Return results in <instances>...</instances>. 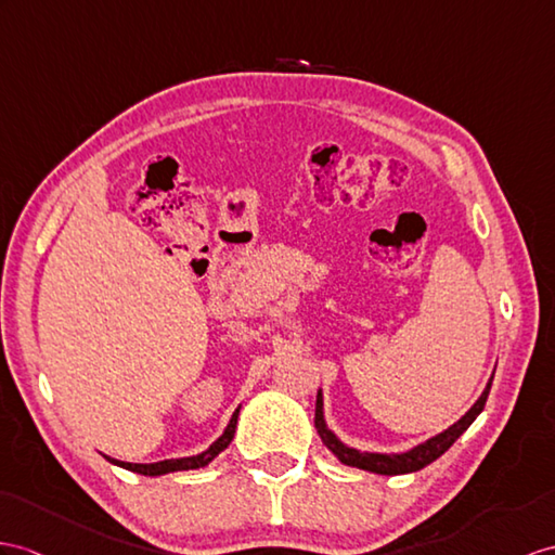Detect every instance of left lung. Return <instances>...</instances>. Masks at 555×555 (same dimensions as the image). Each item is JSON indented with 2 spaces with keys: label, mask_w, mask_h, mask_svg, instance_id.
<instances>
[{
  "label": "left lung",
  "mask_w": 555,
  "mask_h": 555,
  "mask_svg": "<svg viewBox=\"0 0 555 555\" xmlns=\"http://www.w3.org/2000/svg\"><path fill=\"white\" fill-rule=\"evenodd\" d=\"M490 388H492V379L488 384V388L482 390V396L476 400V404L459 418L454 426H450L448 430H442L440 436L430 438L422 444H416L414 450L410 452H402V454H372V452H358L353 448H346V444L336 438L332 430L324 424V416H322V393H318L315 400V428L322 438V442L327 444V448L339 456V462L346 466H356L362 470H372V473H379V476H400V473H414L418 468L428 466L430 462H436L440 454L448 452L454 440L464 434V430L476 422V416L482 412L485 402H488L490 396Z\"/></svg>",
  "instance_id": "left-lung-1"
}]
</instances>
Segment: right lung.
I'll return each instance as SVG.
<instances>
[{
	"mask_svg": "<svg viewBox=\"0 0 555 555\" xmlns=\"http://www.w3.org/2000/svg\"><path fill=\"white\" fill-rule=\"evenodd\" d=\"M237 414H240V410H235L231 424H228V428L223 430V436L216 440L207 452H202V454L185 456V459H165V462H155V464H127V462H117V459H111V456H105V459H107V462L121 466V468H127V470L141 473V476H165V473H173V470L202 468V466H207L216 454L223 452L228 444H231V440L235 436V426H237Z\"/></svg>",
	"mask_w": 555,
	"mask_h": 555,
	"instance_id": "add662e5",
	"label": "right lung"
}]
</instances>
